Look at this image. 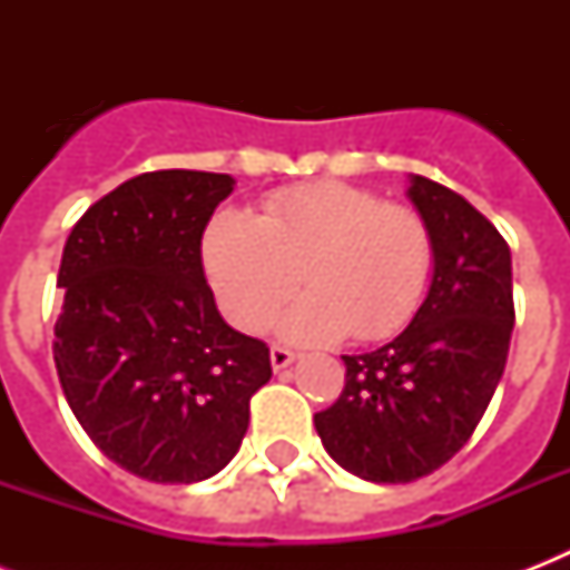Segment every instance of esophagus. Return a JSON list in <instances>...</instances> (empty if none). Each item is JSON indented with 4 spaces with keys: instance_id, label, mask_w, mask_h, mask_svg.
Segmentation results:
<instances>
[{
    "instance_id": "esophagus-1",
    "label": "esophagus",
    "mask_w": 570,
    "mask_h": 570,
    "mask_svg": "<svg viewBox=\"0 0 570 570\" xmlns=\"http://www.w3.org/2000/svg\"><path fill=\"white\" fill-rule=\"evenodd\" d=\"M295 352H289V348H284V346H272V366H275V370H286V366L293 364L295 361Z\"/></svg>"
}]
</instances>
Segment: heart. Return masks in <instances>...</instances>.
I'll list each match as a JSON object with an SVG mask.
<instances>
[{"label": "heart", "mask_w": 570, "mask_h": 570, "mask_svg": "<svg viewBox=\"0 0 570 570\" xmlns=\"http://www.w3.org/2000/svg\"><path fill=\"white\" fill-rule=\"evenodd\" d=\"M204 263L224 316L245 334L266 331L304 277L311 289L284 313V337L384 340L420 307L434 239L414 206L328 180L277 191L257 218L218 213Z\"/></svg>", "instance_id": "obj_1"}]
</instances>
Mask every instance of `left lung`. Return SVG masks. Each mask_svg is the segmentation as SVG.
<instances>
[{"instance_id":"left-lung-1","label":"left lung","mask_w":570,"mask_h":570,"mask_svg":"<svg viewBox=\"0 0 570 570\" xmlns=\"http://www.w3.org/2000/svg\"><path fill=\"white\" fill-rule=\"evenodd\" d=\"M407 195L434 239L429 295L387 346L343 355L346 387L313 416L340 468L390 485L429 476L470 441L514 328L509 242L441 183L414 177Z\"/></svg>"}]
</instances>
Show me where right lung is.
<instances>
[{
  "label": "right lung",
  "instance_id": "obj_1",
  "mask_svg": "<svg viewBox=\"0 0 570 570\" xmlns=\"http://www.w3.org/2000/svg\"><path fill=\"white\" fill-rule=\"evenodd\" d=\"M233 177L147 171L88 206L67 236L52 357L94 446L147 482L215 476L272 379L263 340L222 320L200 239Z\"/></svg>",
  "mask_w": 570,
  "mask_h": 570
}]
</instances>
